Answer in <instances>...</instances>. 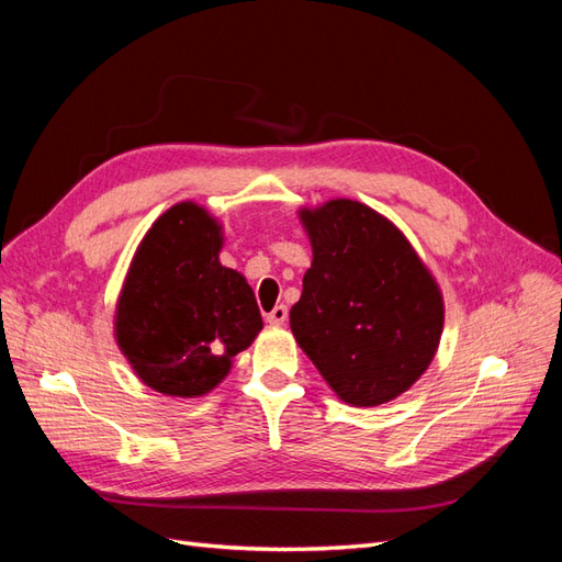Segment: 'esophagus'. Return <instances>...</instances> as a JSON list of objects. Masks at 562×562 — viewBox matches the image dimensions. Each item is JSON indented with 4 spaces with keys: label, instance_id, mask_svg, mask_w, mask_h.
<instances>
[{
    "label": "esophagus",
    "instance_id": "1",
    "mask_svg": "<svg viewBox=\"0 0 562 562\" xmlns=\"http://www.w3.org/2000/svg\"><path fill=\"white\" fill-rule=\"evenodd\" d=\"M285 318H288V307H285V304H277V307L267 314L269 326H283Z\"/></svg>",
    "mask_w": 562,
    "mask_h": 562
}]
</instances>
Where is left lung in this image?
Segmentation results:
<instances>
[{"label": "left lung", "instance_id": "8db88e82", "mask_svg": "<svg viewBox=\"0 0 562 562\" xmlns=\"http://www.w3.org/2000/svg\"><path fill=\"white\" fill-rule=\"evenodd\" d=\"M312 267L291 310L300 349L339 401L398 398L440 345L446 302L431 269L389 217L361 201L302 206Z\"/></svg>", "mask_w": 562, "mask_h": 562}]
</instances>
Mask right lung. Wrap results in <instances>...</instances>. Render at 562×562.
<instances>
[{"label": "right lung", "mask_w": 562, "mask_h": 562, "mask_svg": "<svg viewBox=\"0 0 562 562\" xmlns=\"http://www.w3.org/2000/svg\"><path fill=\"white\" fill-rule=\"evenodd\" d=\"M225 232L194 201L161 213L135 248L114 307V339L135 375L164 396L199 398L262 330L252 288L220 262Z\"/></svg>", "instance_id": "add662e5"}]
</instances>
